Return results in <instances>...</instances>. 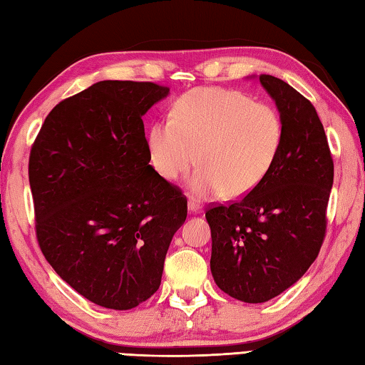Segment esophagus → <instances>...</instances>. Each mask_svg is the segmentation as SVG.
Returning <instances> with one entry per match:
<instances>
[{
  "instance_id": "1",
  "label": "esophagus",
  "mask_w": 365,
  "mask_h": 365,
  "mask_svg": "<svg viewBox=\"0 0 365 365\" xmlns=\"http://www.w3.org/2000/svg\"><path fill=\"white\" fill-rule=\"evenodd\" d=\"M189 210H190V213H200V210H202V205H200V202L199 200H195V199H189Z\"/></svg>"
}]
</instances>
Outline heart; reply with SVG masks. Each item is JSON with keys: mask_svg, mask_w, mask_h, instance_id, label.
Instances as JSON below:
<instances>
[{"mask_svg": "<svg viewBox=\"0 0 365 365\" xmlns=\"http://www.w3.org/2000/svg\"><path fill=\"white\" fill-rule=\"evenodd\" d=\"M282 113L266 101L226 88H195L179 96L171 118L152 125L150 163L166 181L200 166L190 179L199 197L250 192L271 171L284 143Z\"/></svg>", "mask_w": 365, "mask_h": 365, "instance_id": "heart-1", "label": "heart"}]
</instances>
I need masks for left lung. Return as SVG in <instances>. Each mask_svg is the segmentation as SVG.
I'll list each match as a JSON object with an SVG mask.
<instances>
[{"instance_id":"left-lung-1","label":"left lung","mask_w":365,"mask_h":365,"mask_svg":"<svg viewBox=\"0 0 365 365\" xmlns=\"http://www.w3.org/2000/svg\"><path fill=\"white\" fill-rule=\"evenodd\" d=\"M259 81L284 118L279 157L240 200L205 213L215 282L245 303L280 295L314 263L334 184V160L314 106L276 76L259 75Z\"/></svg>"}]
</instances>
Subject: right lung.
I'll return each mask as SVG.
<instances>
[{
    "label": "right lung",
    "instance_id": "right-lung-1",
    "mask_svg": "<svg viewBox=\"0 0 365 365\" xmlns=\"http://www.w3.org/2000/svg\"><path fill=\"white\" fill-rule=\"evenodd\" d=\"M150 81H98L61 101L29 160L36 239L89 302L131 309L162 282L187 199L149 165L143 115L168 96Z\"/></svg>",
    "mask_w": 365,
    "mask_h": 365
}]
</instances>
